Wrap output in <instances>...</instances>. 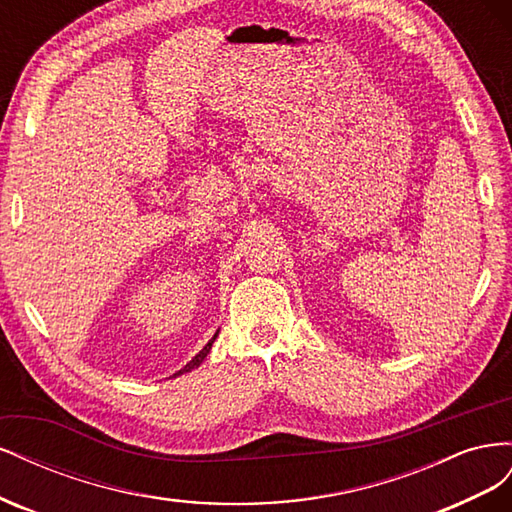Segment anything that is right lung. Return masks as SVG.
Wrapping results in <instances>:
<instances>
[{
	"instance_id": "obj_1",
	"label": "right lung",
	"mask_w": 512,
	"mask_h": 512,
	"mask_svg": "<svg viewBox=\"0 0 512 512\" xmlns=\"http://www.w3.org/2000/svg\"><path fill=\"white\" fill-rule=\"evenodd\" d=\"M215 337H218V333H215V335H213V337H211V339H209V342H207V346H205V348H203V350H200V352H198V354H196V356H194V359H192V361H190V363H188V365H185V367H183V369H179V371H177V374H175V376H181V374H183V371H192V369H194V367H198V365H200V363H203V361H205V356H207V354H209V350H211V346H213V342H215Z\"/></svg>"
}]
</instances>
